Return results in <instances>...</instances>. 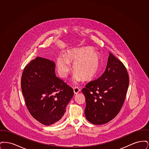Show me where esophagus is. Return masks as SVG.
I'll list each match as a JSON object with an SVG mask.
<instances>
[{
  "label": "esophagus",
  "mask_w": 149,
  "mask_h": 149,
  "mask_svg": "<svg viewBox=\"0 0 149 149\" xmlns=\"http://www.w3.org/2000/svg\"><path fill=\"white\" fill-rule=\"evenodd\" d=\"M73 90H74V92L75 94H78V93L80 92V89L78 88V86L76 87H74L73 88Z\"/></svg>",
  "instance_id": "esophagus-1"
}]
</instances>
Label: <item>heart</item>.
<instances>
[{
	"label": "heart",
	"mask_w": 149,
	"mask_h": 149,
	"mask_svg": "<svg viewBox=\"0 0 149 149\" xmlns=\"http://www.w3.org/2000/svg\"><path fill=\"white\" fill-rule=\"evenodd\" d=\"M100 55L92 47H82L68 50L65 56L59 55L57 59V68L59 75L66 78L71 70L70 63H74V78L76 81L82 78L90 80L99 70Z\"/></svg>",
	"instance_id": "b5f03b06"
}]
</instances>
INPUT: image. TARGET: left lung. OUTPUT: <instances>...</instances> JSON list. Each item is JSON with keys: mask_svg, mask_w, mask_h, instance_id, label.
Segmentation results:
<instances>
[{"mask_svg": "<svg viewBox=\"0 0 149 149\" xmlns=\"http://www.w3.org/2000/svg\"><path fill=\"white\" fill-rule=\"evenodd\" d=\"M109 54L106 71L81 91L85 97L86 118L97 125L107 123L120 112L130 81L125 66L113 54Z\"/></svg>", "mask_w": 149, "mask_h": 149, "instance_id": "1", "label": "left lung"}]
</instances>
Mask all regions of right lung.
Returning <instances> with one entry per match:
<instances>
[{
    "mask_svg": "<svg viewBox=\"0 0 149 149\" xmlns=\"http://www.w3.org/2000/svg\"><path fill=\"white\" fill-rule=\"evenodd\" d=\"M55 64L37 57L24 68L21 89L31 116L43 125L60 122L74 95L73 89L55 73Z\"/></svg>",
    "mask_w": 149,
    "mask_h": 149,
    "instance_id": "1",
    "label": "right lung"
}]
</instances>
